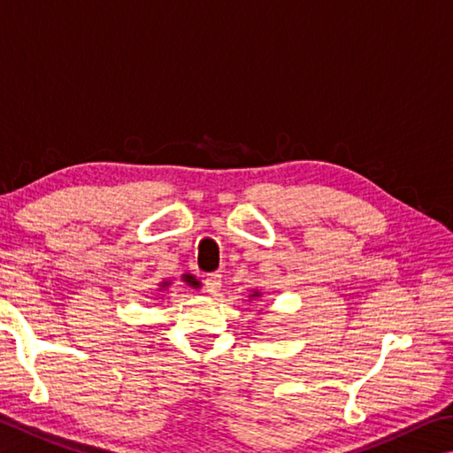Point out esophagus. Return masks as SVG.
<instances>
[{
    "instance_id": "34e87169",
    "label": "esophagus",
    "mask_w": 453,
    "mask_h": 453,
    "mask_svg": "<svg viewBox=\"0 0 453 453\" xmlns=\"http://www.w3.org/2000/svg\"><path fill=\"white\" fill-rule=\"evenodd\" d=\"M221 287V275L219 273H210L205 277V291L210 295H218Z\"/></svg>"
}]
</instances>
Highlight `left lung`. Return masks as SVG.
<instances>
[{"instance_id": "obj_1", "label": "left lung", "mask_w": 453, "mask_h": 453, "mask_svg": "<svg viewBox=\"0 0 453 453\" xmlns=\"http://www.w3.org/2000/svg\"><path fill=\"white\" fill-rule=\"evenodd\" d=\"M261 291H257V289H253L251 293H250V301H253V299H261Z\"/></svg>"}]
</instances>
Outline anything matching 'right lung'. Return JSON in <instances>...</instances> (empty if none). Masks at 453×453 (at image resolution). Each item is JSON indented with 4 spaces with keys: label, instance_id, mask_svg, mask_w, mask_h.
Returning <instances> with one entry per match:
<instances>
[{
    "label": "right lung",
    "instance_id": "obj_1",
    "mask_svg": "<svg viewBox=\"0 0 453 453\" xmlns=\"http://www.w3.org/2000/svg\"><path fill=\"white\" fill-rule=\"evenodd\" d=\"M182 281H184L188 287H192V289H200V287H202V283H200L198 279H196V275H192V273H184V275H182ZM170 285H172L170 279H166V281H160V283H158V289H156V291L164 293V291L168 289Z\"/></svg>",
    "mask_w": 453,
    "mask_h": 453
}]
</instances>
